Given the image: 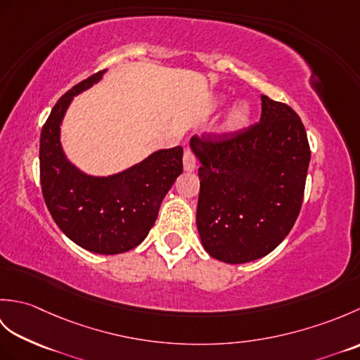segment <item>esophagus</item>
<instances>
[{"label":"esophagus","mask_w":360,"mask_h":360,"mask_svg":"<svg viewBox=\"0 0 360 360\" xmlns=\"http://www.w3.org/2000/svg\"><path fill=\"white\" fill-rule=\"evenodd\" d=\"M182 162H184V170L186 172H193L195 170V155H193V153L190 150H186Z\"/></svg>","instance_id":"obj_1"}]
</instances>
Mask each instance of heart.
Masks as SVG:
<instances>
[{
  "label": "heart",
  "mask_w": 360,
  "mask_h": 360,
  "mask_svg": "<svg viewBox=\"0 0 360 360\" xmlns=\"http://www.w3.org/2000/svg\"><path fill=\"white\" fill-rule=\"evenodd\" d=\"M229 97L226 94H218L213 97V108H223L227 103ZM252 120V106L248 101L236 102L231 110H229L226 120H224V129L227 133H236L246 128Z\"/></svg>",
  "instance_id": "obj_1"
}]
</instances>
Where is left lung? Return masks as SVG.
<instances>
[{
	"label": "left lung",
	"instance_id": "obj_1",
	"mask_svg": "<svg viewBox=\"0 0 360 360\" xmlns=\"http://www.w3.org/2000/svg\"><path fill=\"white\" fill-rule=\"evenodd\" d=\"M262 122L215 139L192 137L200 160L196 227L204 250L229 264L269 254L300 213L311 151L290 106L262 96Z\"/></svg>",
	"mask_w": 360,
	"mask_h": 360
}]
</instances>
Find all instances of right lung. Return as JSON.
<instances>
[{"label":"right lung","mask_w":360,"mask_h":360,"mask_svg":"<svg viewBox=\"0 0 360 360\" xmlns=\"http://www.w3.org/2000/svg\"><path fill=\"white\" fill-rule=\"evenodd\" d=\"M106 70L58 98L40 136L44 202L68 238L101 255L124 254L147 238L160 202L182 173V147L153 151L141 162L108 176L75 167L62 145V124L74 97L103 79Z\"/></svg>","instance_id":"1"}]
</instances>
